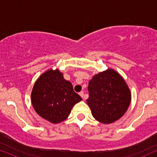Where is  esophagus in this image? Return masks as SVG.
Here are the masks:
<instances>
[{
    "label": "esophagus",
    "mask_w": 157,
    "mask_h": 157,
    "mask_svg": "<svg viewBox=\"0 0 157 157\" xmlns=\"http://www.w3.org/2000/svg\"><path fill=\"white\" fill-rule=\"evenodd\" d=\"M79 94L80 95V97H82V98H83V95H84V92H83V91H80V92L79 93Z\"/></svg>",
    "instance_id": "1"
}]
</instances>
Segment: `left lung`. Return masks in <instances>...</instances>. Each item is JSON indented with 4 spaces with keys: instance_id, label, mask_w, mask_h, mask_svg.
Wrapping results in <instances>:
<instances>
[{
    "instance_id": "1",
    "label": "left lung",
    "mask_w": 157,
    "mask_h": 157,
    "mask_svg": "<svg viewBox=\"0 0 157 157\" xmlns=\"http://www.w3.org/2000/svg\"><path fill=\"white\" fill-rule=\"evenodd\" d=\"M89 97L86 102L93 117L103 124H110L123 116L130 105L131 94L120 74L109 68L89 81Z\"/></svg>"
}]
</instances>
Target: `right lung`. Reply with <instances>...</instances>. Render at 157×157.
Segmentation results:
<instances>
[{"label": "right lung", "mask_w": 157, "mask_h": 157, "mask_svg": "<svg viewBox=\"0 0 157 157\" xmlns=\"http://www.w3.org/2000/svg\"><path fill=\"white\" fill-rule=\"evenodd\" d=\"M32 103L38 115L52 123L66 120L75 104L82 100L58 69L40 75L32 91Z\"/></svg>", "instance_id": "1"}]
</instances>
